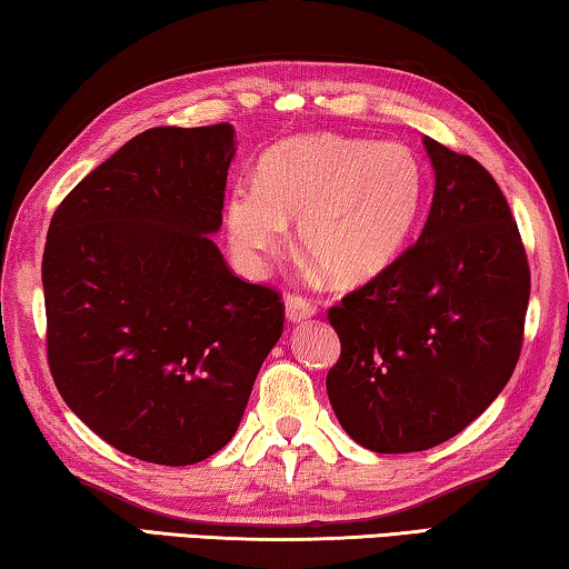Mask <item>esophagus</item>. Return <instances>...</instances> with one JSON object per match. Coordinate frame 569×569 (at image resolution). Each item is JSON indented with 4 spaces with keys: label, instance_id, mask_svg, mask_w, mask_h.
<instances>
[{
    "label": "esophagus",
    "instance_id": "esophagus-1",
    "mask_svg": "<svg viewBox=\"0 0 569 569\" xmlns=\"http://www.w3.org/2000/svg\"><path fill=\"white\" fill-rule=\"evenodd\" d=\"M313 313H316V306L311 298L298 296V293L286 296V319L291 323H303L306 319H311Z\"/></svg>",
    "mask_w": 569,
    "mask_h": 569
}]
</instances>
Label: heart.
<instances>
[{
	"label": "heart",
	"instance_id": "obj_1",
	"mask_svg": "<svg viewBox=\"0 0 569 569\" xmlns=\"http://www.w3.org/2000/svg\"><path fill=\"white\" fill-rule=\"evenodd\" d=\"M427 196V170L403 142L316 134L276 146L258 182H236L226 198L230 248L250 271L298 240L336 283L379 276L407 243Z\"/></svg>",
	"mask_w": 569,
	"mask_h": 569
}]
</instances>
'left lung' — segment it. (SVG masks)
<instances>
[{"label": "left lung", "instance_id": "8db88e82", "mask_svg": "<svg viewBox=\"0 0 569 569\" xmlns=\"http://www.w3.org/2000/svg\"><path fill=\"white\" fill-rule=\"evenodd\" d=\"M437 186L417 243L329 308L341 356L326 377L356 445L423 451L469 427L512 377L529 263L505 192L471 156L423 138Z\"/></svg>", "mask_w": 569, "mask_h": 569}]
</instances>
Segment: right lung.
<instances>
[{
	"label": "right lung",
	"mask_w": 569,
	"mask_h": 569,
	"mask_svg": "<svg viewBox=\"0 0 569 569\" xmlns=\"http://www.w3.org/2000/svg\"><path fill=\"white\" fill-rule=\"evenodd\" d=\"M233 128H152L77 182L42 256L47 363L67 407L134 459L186 467L233 439L283 333L281 291L230 271Z\"/></svg>",
	"instance_id": "obj_1"
}]
</instances>
